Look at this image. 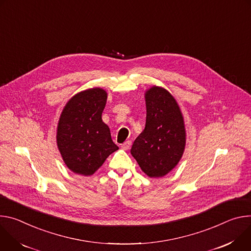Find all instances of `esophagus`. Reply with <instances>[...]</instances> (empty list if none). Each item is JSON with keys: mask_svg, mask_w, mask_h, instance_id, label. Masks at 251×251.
<instances>
[{"mask_svg": "<svg viewBox=\"0 0 251 251\" xmlns=\"http://www.w3.org/2000/svg\"><path fill=\"white\" fill-rule=\"evenodd\" d=\"M130 146H131V142H130V141H126V142H125V143L122 145V149L125 150V151H127V150L130 148Z\"/></svg>", "mask_w": 251, "mask_h": 251, "instance_id": "1", "label": "esophagus"}]
</instances>
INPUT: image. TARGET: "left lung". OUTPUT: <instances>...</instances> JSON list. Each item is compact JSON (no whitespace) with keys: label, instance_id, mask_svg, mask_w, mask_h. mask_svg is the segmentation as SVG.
Returning <instances> with one entry per match:
<instances>
[{"label":"left lung","instance_id":"8db88e82","mask_svg":"<svg viewBox=\"0 0 251 251\" xmlns=\"http://www.w3.org/2000/svg\"><path fill=\"white\" fill-rule=\"evenodd\" d=\"M147 121L130 153L151 177L169 174L182 156L185 129L179 106L164 89L153 87L146 94Z\"/></svg>","mask_w":251,"mask_h":251}]
</instances>
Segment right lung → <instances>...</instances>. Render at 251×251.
Here are the masks:
<instances>
[{
  "instance_id": "add662e5",
  "label": "right lung",
  "mask_w": 251,
  "mask_h": 251,
  "mask_svg": "<svg viewBox=\"0 0 251 251\" xmlns=\"http://www.w3.org/2000/svg\"><path fill=\"white\" fill-rule=\"evenodd\" d=\"M105 102L106 93L96 88L78 93L63 109L57 143L65 163L75 174L92 176L119 150L101 120Z\"/></svg>"
}]
</instances>
